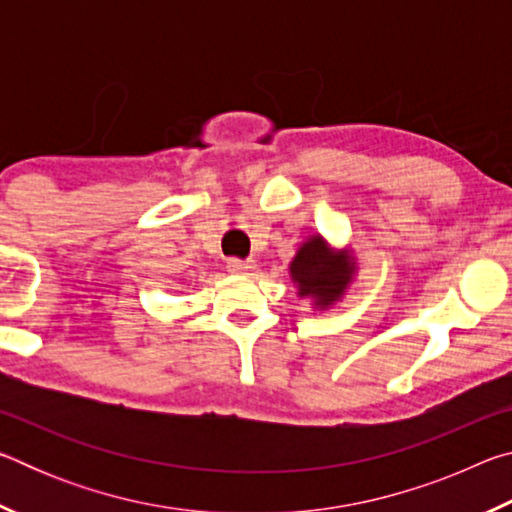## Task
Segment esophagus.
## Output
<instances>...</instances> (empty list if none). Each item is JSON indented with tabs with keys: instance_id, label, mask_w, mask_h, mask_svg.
Listing matches in <instances>:
<instances>
[{
	"instance_id": "obj_1",
	"label": "esophagus",
	"mask_w": 512,
	"mask_h": 512,
	"mask_svg": "<svg viewBox=\"0 0 512 512\" xmlns=\"http://www.w3.org/2000/svg\"><path fill=\"white\" fill-rule=\"evenodd\" d=\"M225 266H228V271L235 273V275H248L255 268V262H250V259L230 257L228 262H225Z\"/></svg>"
}]
</instances>
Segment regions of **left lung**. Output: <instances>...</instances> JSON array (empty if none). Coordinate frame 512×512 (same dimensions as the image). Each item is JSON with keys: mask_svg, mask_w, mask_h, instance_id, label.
<instances>
[{"mask_svg": "<svg viewBox=\"0 0 512 512\" xmlns=\"http://www.w3.org/2000/svg\"><path fill=\"white\" fill-rule=\"evenodd\" d=\"M354 273L348 253H334L323 237H311L291 262V280L300 296H311L318 307H329L343 296Z\"/></svg>", "mask_w": 512, "mask_h": 512, "instance_id": "1", "label": "left lung"}]
</instances>
